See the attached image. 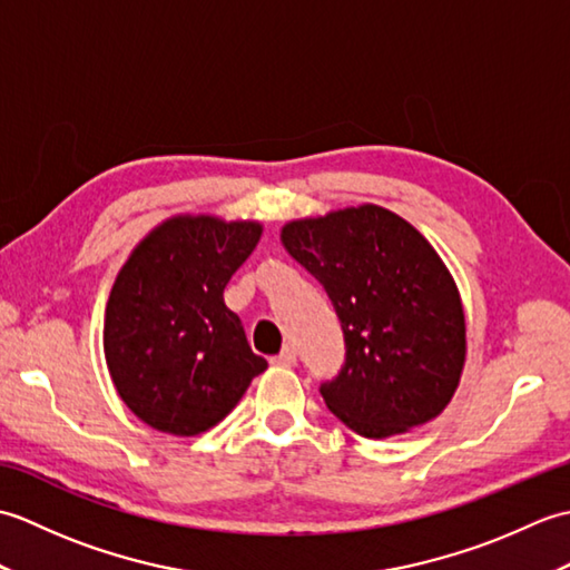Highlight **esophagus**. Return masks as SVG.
<instances>
[{
    "label": "esophagus",
    "mask_w": 570,
    "mask_h": 570,
    "mask_svg": "<svg viewBox=\"0 0 570 570\" xmlns=\"http://www.w3.org/2000/svg\"><path fill=\"white\" fill-rule=\"evenodd\" d=\"M276 367H294L296 365V350L294 347H284L274 360Z\"/></svg>",
    "instance_id": "34e87169"
}]
</instances>
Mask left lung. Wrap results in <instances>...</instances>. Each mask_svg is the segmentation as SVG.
<instances>
[{"label":"left lung","mask_w":570,"mask_h":570,"mask_svg":"<svg viewBox=\"0 0 570 570\" xmlns=\"http://www.w3.org/2000/svg\"><path fill=\"white\" fill-rule=\"evenodd\" d=\"M282 245L323 284L345 335V367L321 394L345 426L390 439L451 404L465 367V311L453 274L404 217L362 203L301 217Z\"/></svg>","instance_id":"obj_1"}]
</instances>
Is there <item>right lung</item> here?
Here are the masks:
<instances>
[{
    "label": "right lung",
    "mask_w": 570,
    "mask_h": 570,
    "mask_svg": "<svg viewBox=\"0 0 570 570\" xmlns=\"http://www.w3.org/2000/svg\"><path fill=\"white\" fill-rule=\"evenodd\" d=\"M257 220L174 215L131 249L105 308V362L147 426L198 435L266 370L223 292L262 237Z\"/></svg>",
    "instance_id": "add662e5"
}]
</instances>
